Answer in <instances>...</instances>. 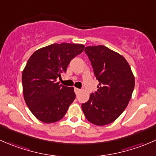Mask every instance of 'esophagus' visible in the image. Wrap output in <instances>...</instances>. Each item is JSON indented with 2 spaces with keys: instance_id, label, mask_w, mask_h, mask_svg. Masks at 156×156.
<instances>
[{
  "instance_id": "esophagus-1",
  "label": "esophagus",
  "mask_w": 156,
  "mask_h": 156,
  "mask_svg": "<svg viewBox=\"0 0 156 156\" xmlns=\"http://www.w3.org/2000/svg\"><path fill=\"white\" fill-rule=\"evenodd\" d=\"M80 92H81V90L78 89V88H76V87L75 88V94H76V95H78V94H79Z\"/></svg>"
}]
</instances>
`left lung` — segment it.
Listing matches in <instances>:
<instances>
[{"mask_svg": "<svg viewBox=\"0 0 156 156\" xmlns=\"http://www.w3.org/2000/svg\"><path fill=\"white\" fill-rule=\"evenodd\" d=\"M84 51L99 86L81 108L90 123L98 126L108 125L126 108L134 88V76L125 57L109 48L103 45L89 46Z\"/></svg>", "mask_w": 156, "mask_h": 156, "instance_id": "obj_1", "label": "left lung"}]
</instances>
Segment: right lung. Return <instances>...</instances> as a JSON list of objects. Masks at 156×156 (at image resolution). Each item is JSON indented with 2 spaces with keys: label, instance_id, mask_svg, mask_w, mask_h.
<instances>
[{
  "label": "right lung",
  "instance_id": "obj_1",
  "mask_svg": "<svg viewBox=\"0 0 156 156\" xmlns=\"http://www.w3.org/2000/svg\"><path fill=\"white\" fill-rule=\"evenodd\" d=\"M77 44H53L36 50L22 75L24 100L38 120L53 123L63 118L74 100V87L56 81L66 72L70 61L83 52Z\"/></svg>",
  "mask_w": 156,
  "mask_h": 156
}]
</instances>
